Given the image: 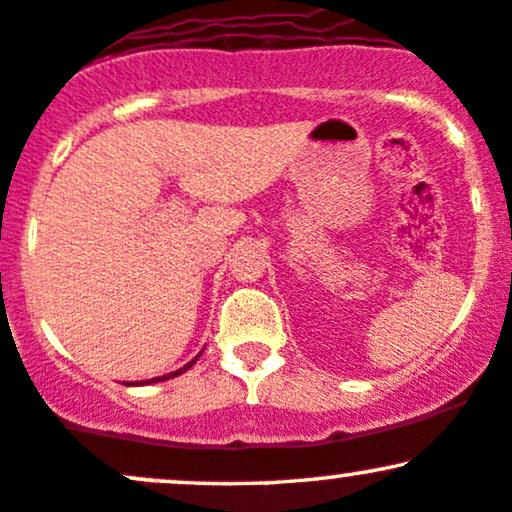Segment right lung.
<instances>
[{"mask_svg": "<svg viewBox=\"0 0 512 512\" xmlns=\"http://www.w3.org/2000/svg\"><path fill=\"white\" fill-rule=\"evenodd\" d=\"M195 365V360H190L186 367H181V369H176V372H171V374H164V377H159V379H150V381H145V384H155V381H164V379H171V377H178V374H183L186 372L188 367H193ZM140 384H143V381H140Z\"/></svg>", "mask_w": 512, "mask_h": 512, "instance_id": "obj_1", "label": "right lung"}]
</instances>
